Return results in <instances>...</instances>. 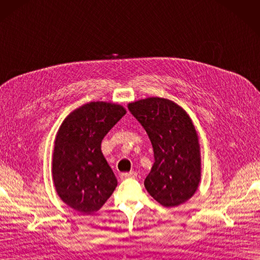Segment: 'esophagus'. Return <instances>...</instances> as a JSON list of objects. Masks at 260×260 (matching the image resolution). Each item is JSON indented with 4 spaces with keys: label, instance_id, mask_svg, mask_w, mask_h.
Here are the masks:
<instances>
[{
    "label": "esophagus",
    "instance_id": "esophagus-1",
    "mask_svg": "<svg viewBox=\"0 0 260 260\" xmlns=\"http://www.w3.org/2000/svg\"><path fill=\"white\" fill-rule=\"evenodd\" d=\"M137 176V174L135 171H129V172H123V174L119 175V178L124 180V179H127V178H135Z\"/></svg>",
    "mask_w": 260,
    "mask_h": 260
}]
</instances>
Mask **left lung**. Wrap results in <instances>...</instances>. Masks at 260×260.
Returning a JSON list of instances; mask_svg holds the SVG:
<instances>
[{"label": "left lung", "mask_w": 260, "mask_h": 260, "mask_svg": "<svg viewBox=\"0 0 260 260\" xmlns=\"http://www.w3.org/2000/svg\"><path fill=\"white\" fill-rule=\"evenodd\" d=\"M154 148L155 162L145 188L158 203L172 208L196 193L201 180V155L197 131L181 106L164 98L128 104Z\"/></svg>", "instance_id": "obj_1"}]
</instances>
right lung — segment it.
<instances>
[{
  "label": "right lung",
  "mask_w": 260,
  "mask_h": 260,
  "mask_svg": "<svg viewBox=\"0 0 260 260\" xmlns=\"http://www.w3.org/2000/svg\"><path fill=\"white\" fill-rule=\"evenodd\" d=\"M125 114L119 104L90 102L71 112L58 129L52 154L55 188L67 205L83 215L101 209L116 188L101 143Z\"/></svg>",
  "instance_id": "add662e5"
}]
</instances>
